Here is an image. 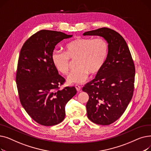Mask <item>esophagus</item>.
<instances>
[{"label": "esophagus", "instance_id": "34e87169", "mask_svg": "<svg viewBox=\"0 0 151 151\" xmlns=\"http://www.w3.org/2000/svg\"><path fill=\"white\" fill-rule=\"evenodd\" d=\"M75 88H76V91H78V92H81V87L79 86V85H78V84H76L75 85Z\"/></svg>", "mask_w": 151, "mask_h": 151}]
</instances>
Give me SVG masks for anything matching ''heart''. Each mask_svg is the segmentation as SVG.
Returning a JSON list of instances; mask_svg holds the SVG:
<instances>
[{
    "mask_svg": "<svg viewBox=\"0 0 151 151\" xmlns=\"http://www.w3.org/2000/svg\"><path fill=\"white\" fill-rule=\"evenodd\" d=\"M108 51V44L104 38H78L66 45L65 52L54 51L51 58L55 67L63 75L69 71L70 58L77 59V67L71 71L67 81L81 84L88 78L89 73L95 75L99 72L106 60Z\"/></svg>",
    "mask_w": 151,
    "mask_h": 151,
    "instance_id": "b5f03b06",
    "label": "heart"
}]
</instances>
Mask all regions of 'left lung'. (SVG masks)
Segmentation results:
<instances>
[{
    "label": "left lung",
    "instance_id": "8db88e82",
    "mask_svg": "<svg viewBox=\"0 0 151 151\" xmlns=\"http://www.w3.org/2000/svg\"><path fill=\"white\" fill-rule=\"evenodd\" d=\"M83 35L104 38L109 47L104 66L83 91L89 95L87 115L95 124L108 125L117 121L131 101L134 90L135 68L124 38L106 27L86 32Z\"/></svg>",
    "mask_w": 151,
    "mask_h": 151
}]
</instances>
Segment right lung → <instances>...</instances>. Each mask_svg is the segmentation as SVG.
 I'll list each match as a JSON object with an SVG mask.
<instances>
[{
	"mask_svg": "<svg viewBox=\"0 0 151 151\" xmlns=\"http://www.w3.org/2000/svg\"><path fill=\"white\" fill-rule=\"evenodd\" d=\"M71 37L61 32L40 30L20 51L16 82L21 104L42 125H54L64 119L65 106L76 93L74 86L59 89L65 80L59 75L51 58L55 45Z\"/></svg>",
	"mask_w": 151,
	"mask_h": 151,
	"instance_id": "1",
	"label": "right lung"
}]
</instances>
